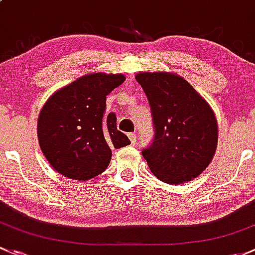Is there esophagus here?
Wrapping results in <instances>:
<instances>
[{
    "mask_svg": "<svg viewBox=\"0 0 255 255\" xmlns=\"http://www.w3.org/2000/svg\"><path fill=\"white\" fill-rule=\"evenodd\" d=\"M128 138H130L131 143H132V145H135L136 141H137V136H136L135 133H128Z\"/></svg>",
    "mask_w": 255,
    "mask_h": 255,
    "instance_id": "obj_1",
    "label": "esophagus"
}]
</instances>
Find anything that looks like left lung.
<instances>
[{
    "label": "left lung",
    "mask_w": 255,
    "mask_h": 255,
    "mask_svg": "<svg viewBox=\"0 0 255 255\" xmlns=\"http://www.w3.org/2000/svg\"><path fill=\"white\" fill-rule=\"evenodd\" d=\"M151 107L154 137L142 149L151 172L167 184L190 182L206 169L216 152L219 127L209 103L180 76L136 75Z\"/></svg>",
    "instance_id": "8db88e82"
}]
</instances>
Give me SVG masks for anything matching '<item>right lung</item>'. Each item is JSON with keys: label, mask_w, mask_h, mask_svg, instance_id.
<instances>
[{"label": "right lung", "mask_w": 255, "mask_h": 255, "mask_svg": "<svg viewBox=\"0 0 255 255\" xmlns=\"http://www.w3.org/2000/svg\"><path fill=\"white\" fill-rule=\"evenodd\" d=\"M125 81L122 73H89L57 89L38 119L39 145L51 167L64 177L88 180L103 173L110 147L130 145L107 108V96Z\"/></svg>", "instance_id": "obj_1"}]
</instances>
